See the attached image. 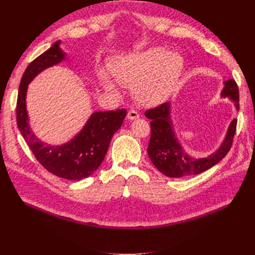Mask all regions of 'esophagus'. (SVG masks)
I'll use <instances>...</instances> for the list:
<instances>
[{"mask_svg":"<svg viewBox=\"0 0 255 255\" xmlns=\"http://www.w3.org/2000/svg\"><path fill=\"white\" fill-rule=\"evenodd\" d=\"M137 118H139V114H138L136 111H134V110H130V111H128V119H129V120H135V119H137Z\"/></svg>","mask_w":255,"mask_h":255,"instance_id":"esophagus-1","label":"esophagus"}]
</instances>
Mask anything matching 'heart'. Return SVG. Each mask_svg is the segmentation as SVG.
Listing matches in <instances>:
<instances>
[{"label":"heart","instance_id":"1","mask_svg":"<svg viewBox=\"0 0 255 255\" xmlns=\"http://www.w3.org/2000/svg\"><path fill=\"white\" fill-rule=\"evenodd\" d=\"M183 69L184 60L177 53L150 48L121 57L111 68V73L121 86L132 88L138 102L152 105L171 94ZM100 82L106 91L115 95L119 92L106 75H101Z\"/></svg>","mask_w":255,"mask_h":255}]
</instances>
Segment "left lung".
I'll return each instance as SVG.
<instances>
[{"instance_id": "1", "label": "left lung", "mask_w": 255, "mask_h": 255, "mask_svg": "<svg viewBox=\"0 0 255 255\" xmlns=\"http://www.w3.org/2000/svg\"><path fill=\"white\" fill-rule=\"evenodd\" d=\"M221 97L229 98L239 110L238 88L234 80L225 82ZM145 117L151 119V137L148 146V154L153 165L169 177H186L201 173L212 168L225 157L232 146L235 135L237 119L230 123L223 142L211 155L202 158H195L184 151L175 136L171 121V104L169 102L160 104L155 109L148 110Z\"/></svg>"}]
</instances>
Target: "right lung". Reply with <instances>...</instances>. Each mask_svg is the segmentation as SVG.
Listing matches in <instances>:
<instances>
[{"mask_svg":"<svg viewBox=\"0 0 255 255\" xmlns=\"http://www.w3.org/2000/svg\"><path fill=\"white\" fill-rule=\"evenodd\" d=\"M59 44L60 40L56 41L34 59L23 73L17 100V125L36 159L49 172L66 180L80 181L91 175L101 165L114 134L122 126L127 111L122 109L94 113L81 132L61 145H51L37 138L28 125L27 86L44 69L65 60L66 54Z\"/></svg>","mask_w":255,"mask_h":255,"instance_id":"1","label":"right lung"}]
</instances>
